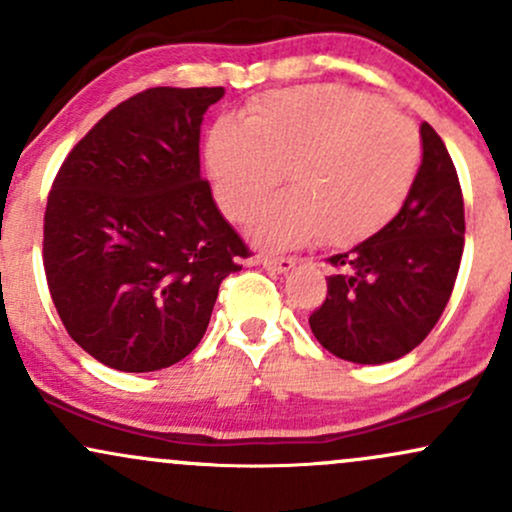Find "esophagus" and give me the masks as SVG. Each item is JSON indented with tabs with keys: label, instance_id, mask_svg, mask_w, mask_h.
<instances>
[{
	"label": "esophagus",
	"instance_id": "34e87169",
	"mask_svg": "<svg viewBox=\"0 0 512 512\" xmlns=\"http://www.w3.org/2000/svg\"><path fill=\"white\" fill-rule=\"evenodd\" d=\"M257 264H262L267 272H274V274H286L291 272L293 264H296V260L293 257H260L257 260Z\"/></svg>",
	"mask_w": 512,
	"mask_h": 512
}]
</instances>
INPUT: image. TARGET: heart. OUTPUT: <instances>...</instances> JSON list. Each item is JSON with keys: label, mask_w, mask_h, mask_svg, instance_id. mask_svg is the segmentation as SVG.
Masks as SVG:
<instances>
[{"label": "heart", "mask_w": 512, "mask_h": 512, "mask_svg": "<svg viewBox=\"0 0 512 512\" xmlns=\"http://www.w3.org/2000/svg\"><path fill=\"white\" fill-rule=\"evenodd\" d=\"M419 161L414 127L346 86L267 93L248 120H221L207 144L216 199L236 221L260 209L286 168L291 190L250 226V238L267 250L320 236L351 243L378 231L407 199Z\"/></svg>", "instance_id": "b5f03b06"}]
</instances>
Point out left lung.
<instances>
[{"instance_id":"obj_1","label":"left lung","mask_w":512,"mask_h":512,"mask_svg":"<svg viewBox=\"0 0 512 512\" xmlns=\"http://www.w3.org/2000/svg\"><path fill=\"white\" fill-rule=\"evenodd\" d=\"M421 158L402 209L375 236L337 252L327 298L310 315L315 339L361 366L390 363L436 327L464 250V202L443 139L421 125Z\"/></svg>"}]
</instances>
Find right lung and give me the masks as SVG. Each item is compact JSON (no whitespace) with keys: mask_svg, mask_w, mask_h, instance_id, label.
<instances>
[{"mask_svg":"<svg viewBox=\"0 0 512 512\" xmlns=\"http://www.w3.org/2000/svg\"><path fill=\"white\" fill-rule=\"evenodd\" d=\"M223 88L158 86L74 146L45 209L43 264L62 325L108 368L149 373L190 354L248 248L199 170Z\"/></svg>","mask_w":512,"mask_h":512,"instance_id":"add662e5","label":"right lung"}]
</instances>
